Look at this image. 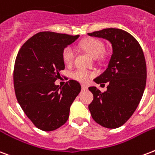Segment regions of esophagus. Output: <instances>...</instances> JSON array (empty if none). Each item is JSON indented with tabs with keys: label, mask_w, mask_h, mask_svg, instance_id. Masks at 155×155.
I'll return each mask as SVG.
<instances>
[{
	"label": "esophagus",
	"mask_w": 155,
	"mask_h": 155,
	"mask_svg": "<svg viewBox=\"0 0 155 155\" xmlns=\"http://www.w3.org/2000/svg\"><path fill=\"white\" fill-rule=\"evenodd\" d=\"M81 87H82L83 90H87L88 89V85H86V84H82Z\"/></svg>",
	"instance_id": "obj_1"
}]
</instances>
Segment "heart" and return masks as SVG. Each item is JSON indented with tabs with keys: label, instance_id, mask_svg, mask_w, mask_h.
<instances>
[{
	"label": "heart",
	"instance_id": "obj_1",
	"mask_svg": "<svg viewBox=\"0 0 155 155\" xmlns=\"http://www.w3.org/2000/svg\"><path fill=\"white\" fill-rule=\"evenodd\" d=\"M80 47L90 55L93 58L96 59L103 54L105 46L102 41L97 38H88L84 40L80 43ZM62 60L65 64H71L75 58V53L71 47H66L62 54ZM94 74L92 71H88L84 69H77L71 73V77L80 82L85 83L93 77Z\"/></svg>",
	"mask_w": 155,
	"mask_h": 155
}]
</instances>
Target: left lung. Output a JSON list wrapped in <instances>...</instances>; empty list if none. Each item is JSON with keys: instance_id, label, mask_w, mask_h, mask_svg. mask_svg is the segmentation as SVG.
Listing matches in <instances>:
<instances>
[{"instance_id": "left-lung-1", "label": "left lung", "mask_w": 155, "mask_h": 155, "mask_svg": "<svg viewBox=\"0 0 155 155\" xmlns=\"http://www.w3.org/2000/svg\"><path fill=\"white\" fill-rule=\"evenodd\" d=\"M88 35L109 41L113 49L108 67L94 80L97 84L108 83L107 90L101 93L89 87L93 100L88 109L98 124L117 128L129 120L143 95L146 84L143 50L133 35L122 29L106 28Z\"/></svg>"}]
</instances>
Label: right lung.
<instances>
[{
  "label": "right lung",
  "mask_w": 155,
  "mask_h": 155,
  "mask_svg": "<svg viewBox=\"0 0 155 155\" xmlns=\"http://www.w3.org/2000/svg\"><path fill=\"white\" fill-rule=\"evenodd\" d=\"M79 35L43 31L28 39L18 53L14 69L15 95L35 127L54 131L67 122L70 107L81 90L80 83L68 80L55 85L65 69L62 54Z\"/></svg>",
  "instance_id": "add662e5"
}]
</instances>
